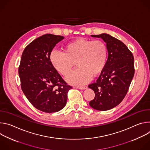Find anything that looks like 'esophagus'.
<instances>
[{"label": "esophagus", "mask_w": 150, "mask_h": 150, "mask_svg": "<svg viewBox=\"0 0 150 150\" xmlns=\"http://www.w3.org/2000/svg\"><path fill=\"white\" fill-rule=\"evenodd\" d=\"M77 88L78 89H80V90H85V89L88 88V87H87V86H85V87H78Z\"/></svg>", "instance_id": "esophagus-1"}]
</instances>
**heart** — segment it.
Wrapping results in <instances>:
<instances>
[{
	"mask_svg": "<svg viewBox=\"0 0 150 150\" xmlns=\"http://www.w3.org/2000/svg\"><path fill=\"white\" fill-rule=\"evenodd\" d=\"M108 57V48L104 41L82 38L69 42L64 46L63 52L53 50L50 54L52 66L63 76L69 74L76 62L78 68L67 77V81L78 86L88 83L93 76L100 75Z\"/></svg>",
	"mask_w": 150,
	"mask_h": 150,
	"instance_id": "1",
	"label": "heart"
}]
</instances>
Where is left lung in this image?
Here are the masks:
<instances>
[{
  "instance_id": "left-lung-1",
  "label": "left lung",
  "mask_w": 150,
  "mask_h": 150,
  "mask_svg": "<svg viewBox=\"0 0 150 150\" xmlns=\"http://www.w3.org/2000/svg\"><path fill=\"white\" fill-rule=\"evenodd\" d=\"M91 37L101 38L106 42L108 58L96 82L88 85L95 93L89 104L94 109L105 111L119 104L127 94L135 73L134 58L123 42L110 35Z\"/></svg>"
}]
</instances>
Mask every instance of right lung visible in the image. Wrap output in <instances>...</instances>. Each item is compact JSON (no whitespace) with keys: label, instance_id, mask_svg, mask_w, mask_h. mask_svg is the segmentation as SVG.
Segmentation results:
<instances>
[{"label":"right lung","instance_id":"add662e5","mask_svg":"<svg viewBox=\"0 0 150 150\" xmlns=\"http://www.w3.org/2000/svg\"><path fill=\"white\" fill-rule=\"evenodd\" d=\"M64 37L47 34L35 39L25 48L18 69L22 90L32 105L46 113L65 106L72 87L52 66L50 54Z\"/></svg>","mask_w":150,"mask_h":150}]
</instances>
